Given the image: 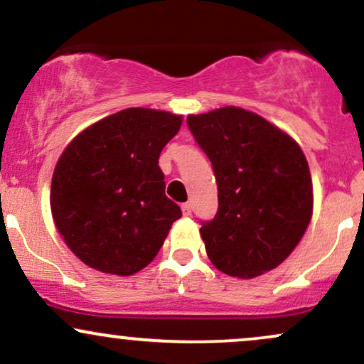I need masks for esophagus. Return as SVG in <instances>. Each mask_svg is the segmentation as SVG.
<instances>
[{
    "mask_svg": "<svg viewBox=\"0 0 364 364\" xmlns=\"http://www.w3.org/2000/svg\"><path fill=\"white\" fill-rule=\"evenodd\" d=\"M181 212L185 217H190L191 215V203H183Z\"/></svg>",
    "mask_w": 364,
    "mask_h": 364,
    "instance_id": "obj_1",
    "label": "esophagus"
}]
</instances>
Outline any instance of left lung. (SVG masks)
<instances>
[{"label": "left lung", "mask_w": 364, "mask_h": 364, "mask_svg": "<svg viewBox=\"0 0 364 364\" xmlns=\"http://www.w3.org/2000/svg\"><path fill=\"white\" fill-rule=\"evenodd\" d=\"M186 123L210 159L219 190V210L200 228L210 262L237 279L281 265L313 214L311 174L298 141L235 106L190 114Z\"/></svg>", "instance_id": "left-lung-1"}]
</instances>
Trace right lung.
<instances>
[{"label":"right lung","mask_w":364,"mask_h":364,"mask_svg":"<svg viewBox=\"0 0 364 364\" xmlns=\"http://www.w3.org/2000/svg\"><path fill=\"white\" fill-rule=\"evenodd\" d=\"M183 116L129 107L66 145L51 181V212L66 246L90 269L133 275L156 258L181 217L166 196L159 156Z\"/></svg>","instance_id":"1"}]
</instances>
